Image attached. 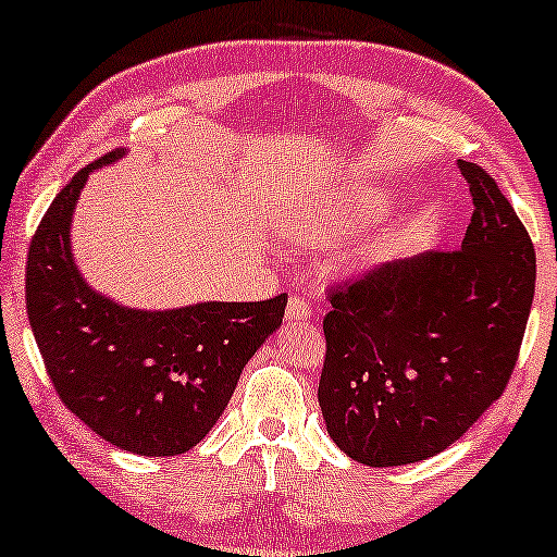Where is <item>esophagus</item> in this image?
Listing matches in <instances>:
<instances>
[{"instance_id":"34e87169","label":"esophagus","mask_w":557,"mask_h":557,"mask_svg":"<svg viewBox=\"0 0 557 557\" xmlns=\"http://www.w3.org/2000/svg\"><path fill=\"white\" fill-rule=\"evenodd\" d=\"M311 304L304 299V296H299V294H294L292 299H288V307H286V322L288 324H304V322H309V317H311Z\"/></svg>"}]
</instances>
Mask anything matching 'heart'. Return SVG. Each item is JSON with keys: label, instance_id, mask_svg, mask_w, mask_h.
I'll list each match as a JSON object with an SVG mask.
<instances>
[{"label": "heart", "instance_id": "b5f03b06", "mask_svg": "<svg viewBox=\"0 0 557 557\" xmlns=\"http://www.w3.org/2000/svg\"><path fill=\"white\" fill-rule=\"evenodd\" d=\"M355 218L349 215H309V218H299L294 223L286 225V235L294 238L296 243H304V246H317V243H324L326 238H332L334 233L342 231V227L352 225Z\"/></svg>", "mask_w": 557, "mask_h": 557}]
</instances>
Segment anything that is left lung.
Wrapping results in <instances>:
<instances>
[{
    "label": "left lung",
    "mask_w": 557,
    "mask_h": 557,
    "mask_svg": "<svg viewBox=\"0 0 557 557\" xmlns=\"http://www.w3.org/2000/svg\"><path fill=\"white\" fill-rule=\"evenodd\" d=\"M474 215L429 250L330 288L319 406L349 459L403 467L459 441L505 393L535 296V248L490 174L459 162Z\"/></svg>",
    "instance_id": "left-lung-1"
}]
</instances>
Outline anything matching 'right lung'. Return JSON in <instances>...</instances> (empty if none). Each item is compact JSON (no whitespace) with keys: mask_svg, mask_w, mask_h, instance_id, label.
Wrapping results in <instances>:
<instances>
[{"mask_svg":"<svg viewBox=\"0 0 557 557\" xmlns=\"http://www.w3.org/2000/svg\"><path fill=\"white\" fill-rule=\"evenodd\" d=\"M121 157L83 166L45 212L27 253V317L67 410L124 451L177 456L223 416L288 296L144 311L94 292L75 269L71 220L88 174Z\"/></svg>","mask_w":557,"mask_h":557,"instance_id":"add662e5","label":"right lung"}]
</instances>
